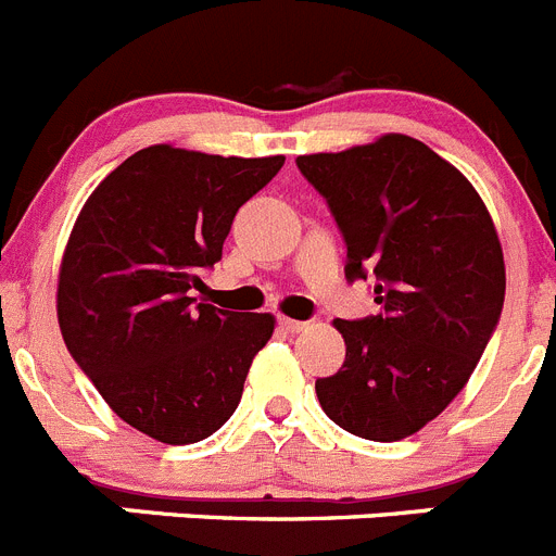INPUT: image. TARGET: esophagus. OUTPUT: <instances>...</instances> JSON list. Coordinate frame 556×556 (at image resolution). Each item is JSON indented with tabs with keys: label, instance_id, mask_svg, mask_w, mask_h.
<instances>
[{
	"label": "esophagus",
	"instance_id": "1",
	"mask_svg": "<svg viewBox=\"0 0 556 556\" xmlns=\"http://www.w3.org/2000/svg\"><path fill=\"white\" fill-rule=\"evenodd\" d=\"M281 328L287 330V333H303V330L308 328V323H300V319H289V317H281Z\"/></svg>",
	"mask_w": 556,
	"mask_h": 556
}]
</instances>
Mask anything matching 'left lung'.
<instances>
[{
    "mask_svg": "<svg viewBox=\"0 0 556 556\" xmlns=\"http://www.w3.org/2000/svg\"><path fill=\"white\" fill-rule=\"evenodd\" d=\"M344 242L350 281L378 278V317L336 319L348 344L317 380L325 414L369 441L430 425L480 364L504 303V253L475 185L407 135L298 156Z\"/></svg>",
    "mask_w": 556,
    "mask_h": 556,
    "instance_id": "8db88e82",
    "label": "left lung"
}]
</instances>
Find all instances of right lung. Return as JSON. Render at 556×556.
Listing matches in <instances>:
<instances>
[{
    "label": "right lung",
    "mask_w": 556,
    "mask_h": 556,
    "mask_svg": "<svg viewBox=\"0 0 556 556\" xmlns=\"http://www.w3.org/2000/svg\"><path fill=\"white\" fill-rule=\"evenodd\" d=\"M287 156L149 146L81 206L58 275L65 348L106 405L162 444H195L237 410L273 314L195 303L233 215Z\"/></svg>",
    "instance_id": "obj_1"
}]
</instances>
